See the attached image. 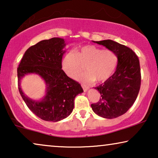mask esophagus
Here are the masks:
<instances>
[{
    "mask_svg": "<svg viewBox=\"0 0 158 158\" xmlns=\"http://www.w3.org/2000/svg\"><path fill=\"white\" fill-rule=\"evenodd\" d=\"M81 86H82V88H83L84 91H87V90H88V88H89V86L85 85V84H84V83H81Z\"/></svg>",
    "mask_w": 158,
    "mask_h": 158,
    "instance_id": "1",
    "label": "esophagus"
}]
</instances>
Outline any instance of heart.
Segmentation results:
<instances>
[{"label": "heart", "mask_w": 158, "mask_h": 158, "mask_svg": "<svg viewBox=\"0 0 158 158\" xmlns=\"http://www.w3.org/2000/svg\"><path fill=\"white\" fill-rule=\"evenodd\" d=\"M118 64V57L111 49H103L94 45H85L74 52H68L62 60V68L67 75L84 81H106L114 74Z\"/></svg>", "instance_id": "1"}]
</instances>
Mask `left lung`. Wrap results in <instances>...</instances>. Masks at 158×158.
<instances>
[{"mask_svg": "<svg viewBox=\"0 0 158 158\" xmlns=\"http://www.w3.org/2000/svg\"><path fill=\"white\" fill-rule=\"evenodd\" d=\"M94 42L115 52L118 64L111 77L95 88L101 97L98 102L91 104V108L101 117L116 118L130 109L139 94L141 85L139 58L129 47L112 40Z\"/></svg>", "mask_w": 158, "mask_h": 158, "instance_id": "1", "label": "left lung"}]
</instances>
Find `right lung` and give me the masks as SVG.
Returning a JSON list of instances; mask_svg holds the SVG:
<instances>
[{"mask_svg":"<svg viewBox=\"0 0 158 158\" xmlns=\"http://www.w3.org/2000/svg\"><path fill=\"white\" fill-rule=\"evenodd\" d=\"M64 41L61 38L42 40L25 52L17 68L19 90L28 108L38 117L47 122H58L68 117L74 108L77 94L83 92L81 84L71 79L62 70ZM35 73L47 85V94L40 102L28 98L20 87L25 74Z\"/></svg>","mask_w":158,"mask_h":158,"instance_id":"obj_1","label":"right lung"}]
</instances>
